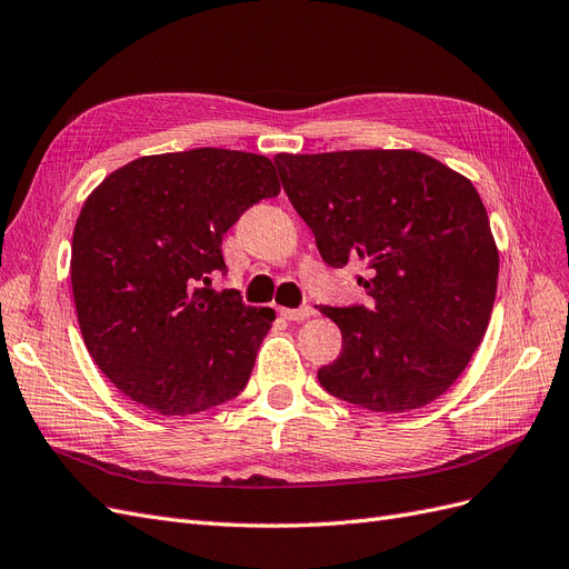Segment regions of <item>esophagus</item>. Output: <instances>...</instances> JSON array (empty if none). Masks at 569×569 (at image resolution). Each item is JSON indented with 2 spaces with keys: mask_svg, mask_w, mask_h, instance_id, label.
<instances>
[{
  "mask_svg": "<svg viewBox=\"0 0 569 569\" xmlns=\"http://www.w3.org/2000/svg\"><path fill=\"white\" fill-rule=\"evenodd\" d=\"M280 313H282L287 320H306V318H313V316H316V308H313V306L280 308Z\"/></svg>",
  "mask_w": 569,
  "mask_h": 569,
  "instance_id": "obj_1",
  "label": "esophagus"
}]
</instances>
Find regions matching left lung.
Here are the masks:
<instances>
[{
    "label": "left lung",
    "mask_w": 569,
    "mask_h": 569,
    "mask_svg": "<svg viewBox=\"0 0 569 569\" xmlns=\"http://www.w3.org/2000/svg\"><path fill=\"white\" fill-rule=\"evenodd\" d=\"M284 192L322 261H360L370 303L322 306L341 353L325 391L375 412L416 410L449 389L485 339L498 282L489 216L468 178L410 149L278 153Z\"/></svg>",
    "instance_id": "1"
}]
</instances>
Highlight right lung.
<instances>
[{
  "label": "right lung",
  "instance_id": "right-lung-1",
  "mask_svg": "<svg viewBox=\"0 0 569 569\" xmlns=\"http://www.w3.org/2000/svg\"><path fill=\"white\" fill-rule=\"evenodd\" d=\"M278 194L270 159L203 147L134 159L84 201L71 253L78 322L128 399L192 416L247 387L274 311L211 282L228 272L222 234Z\"/></svg>",
  "mask_w": 569,
  "mask_h": 569
}]
</instances>
